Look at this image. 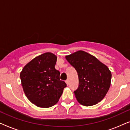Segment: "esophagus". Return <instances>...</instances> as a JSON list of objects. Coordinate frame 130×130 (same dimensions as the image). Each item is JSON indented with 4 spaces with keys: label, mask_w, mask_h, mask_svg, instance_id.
<instances>
[{
    "label": "esophagus",
    "mask_w": 130,
    "mask_h": 130,
    "mask_svg": "<svg viewBox=\"0 0 130 130\" xmlns=\"http://www.w3.org/2000/svg\"><path fill=\"white\" fill-rule=\"evenodd\" d=\"M69 80H66V83L67 85H69Z\"/></svg>",
    "instance_id": "esophagus-1"
}]
</instances>
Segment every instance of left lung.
<instances>
[{
  "label": "left lung",
  "mask_w": 130,
  "mask_h": 130,
  "mask_svg": "<svg viewBox=\"0 0 130 130\" xmlns=\"http://www.w3.org/2000/svg\"><path fill=\"white\" fill-rule=\"evenodd\" d=\"M65 57L77 72L79 87L74 93L78 102L88 106L102 101L111 86L112 74L108 67L84 51H77Z\"/></svg>",
  "instance_id": "8db88e82"
}]
</instances>
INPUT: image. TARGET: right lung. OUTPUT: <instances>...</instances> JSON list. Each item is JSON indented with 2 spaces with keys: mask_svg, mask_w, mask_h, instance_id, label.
<instances>
[{
  "mask_svg": "<svg viewBox=\"0 0 130 130\" xmlns=\"http://www.w3.org/2000/svg\"><path fill=\"white\" fill-rule=\"evenodd\" d=\"M57 56L45 53L25 66L20 73L26 96L35 105L49 108L56 104L67 86L60 80V72L55 69Z\"/></svg>",
  "mask_w": 130,
  "mask_h": 130,
  "instance_id": "1",
  "label": "right lung"
}]
</instances>
